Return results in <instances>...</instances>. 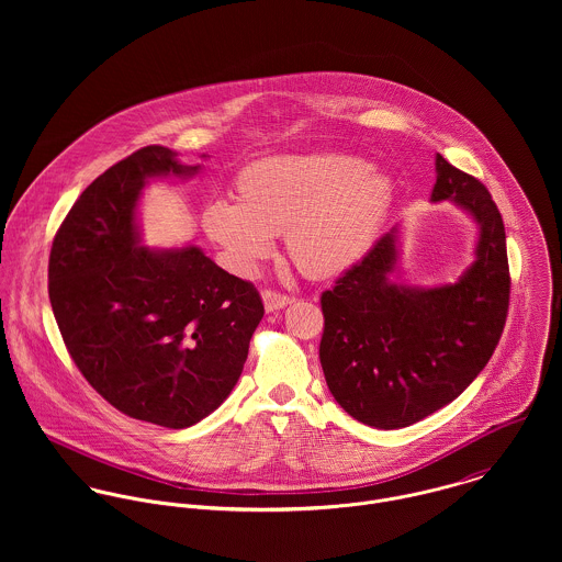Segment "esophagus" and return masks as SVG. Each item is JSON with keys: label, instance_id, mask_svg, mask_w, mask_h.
Segmentation results:
<instances>
[{"label": "esophagus", "instance_id": "34e87169", "mask_svg": "<svg viewBox=\"0 0 562 562\" xmlns=\"http://www.w3.org/2000/svg\"><path fill=\"white\" fill-rule=\"evenodd\" d=\"M261 301H263L266 312H277V310H283V307H288V305L294 303L292 296L281 294V292H274V290H263V292H261Z\"/></svg>", "mask_w": 562, "mask_h": 562}]
</instances>
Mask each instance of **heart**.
Here are the masks:
<instances>
[{"mask_svg": "<svg viewBox=\"0 0 562 562\" xmlns=\"http://www.w3.org/2000/svg\"><path fill=\"white\" fill-rule=\"evenodd\" d=\"M234 190L236 201L205 203L201 227L241 277L255 274L281 234L303 274L339 277L370 255L396 201L387 172L344 154L252 161L238 172Z\"/></svg>", "mask_w": 562, "mask_h": 562, "instance_id": "b5f03b06", "label": "heart"}]
</instances>
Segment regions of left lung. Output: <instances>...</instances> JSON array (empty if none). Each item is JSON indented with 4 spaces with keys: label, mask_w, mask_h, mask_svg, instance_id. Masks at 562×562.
I'll list each match as a JSON object with an SVG mask.
<instances>
[{
    "label": "left lung",
    "mask_w": 562,
    "mask_h": 562,
    "mask_svg": "<svg viewBox=\"0 0 562 562\" xmlns=\"http://www.w3.org/2000/svg\"><path fill=\"white\" fill-rule=\"evenodd\" d=\"M430 203L450 201L479 225L474 261L454 283H396L402 227L322 294L321 363L328 392L355 419L392 430L459 398L491 359L508 312L502 216L481 181L435 156Z\"/></svg>",
    "instance_id": "1"
}]
</instances>
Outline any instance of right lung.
Here are the masks:
<instances>
[{
  "mask_svg": "<svg viewBox=\"0 0 562 562\" xmlns=\"http://www.w3.org/2000/svg\"><path fill=\"white\" fill-rule=\"evenodd\" d=\"M199 172L160 145L132 154L81 192L49 255L52 310L83 379L164 428H188L227 401L263 318L257 290L196 244H143V190Z\"/></svg>",
  "mask_w": 562,
  "mask_h": 562,
  "instance_id": "obj_1",
  "label": "right lung"
}]
</instances>
